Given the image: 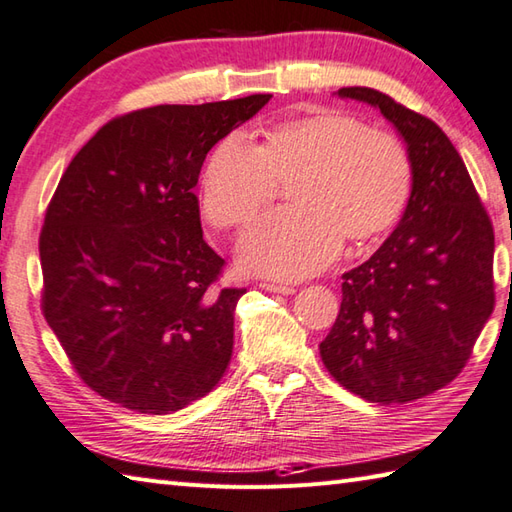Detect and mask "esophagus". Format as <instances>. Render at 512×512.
Masks as SVG:
<instances>
[{
  "mask_svg": "<svg viewBox=\"0 0 512 512\" xmlns=\"http://www.w3.org/2000/svg\"><path fill=\"white\" fill-rule=\"evenodd\" d=\"M259 288L268 292H277V295H295V286H288V284H270V281H264V284H259Z\"/></svg>",
  "mask_w": 512,
  "mask_h": 512,
  "instance_id": "esophagus-1",
  "label": "esophagus"
}]
</instances>
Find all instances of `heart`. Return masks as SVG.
<instances>
[{"mask_svg": "<svg viewBox=\"0 0 512 512\" xmlns=\"http://www.w3.org/2000/svg\"><path fill=\"white\" fill-rule=\"evenodd\" d=\"M288 184L292 206L262 217L239 239L250 275L301 279L339 255L343 239L365 244L405 213L413 167L394 136L354 116L319 112L270 127L262 145L233 132L213 147L202 173V209L220 228L246 226Z\"/></svg>", "mask_w": 512, "mask_h": 512, "instance_id": "heart-1", "label": "heart"}]
</instances>
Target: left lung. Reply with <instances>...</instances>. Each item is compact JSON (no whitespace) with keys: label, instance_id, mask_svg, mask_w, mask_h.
Returning a JSON list of instances; mask_svg holds the SVG:
<instances>
[{"label":"left lung","instance_id":"8db88e82","mask_svg":"<svg viewBox=\"0 0 512 512\" xmlns=\"http://www.w3.org/2000/svg\"><path fill=\"white\" fill-rule=\"evenodd\" d=\"M336 94L376 107L396 127L413 189L394 233L343 275L341 312L319 345L321 361L356 396L409 402L462 372L491 317L493 224L436 123L372 88Z\"/></svg>","mask_w":512,"mask_h":512}]
</instances>
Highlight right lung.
<instances>
[{
    "instance_id": "right-lung-1",
    "label": "right lung",
    "mask_w": 512,
    "mask_h": 512,
    "mask_svg": "<svg viewBox=\"0 0 512 512\" xmlns=\"http://www.w3.org/2000/svg\"><path fill=\"white\" fill-rule=\"evenodd\" d=\"M270 99L125 114L65 169L39 237L43 317L99 396L162 416L224 376L246 290L213 286L224 259L193 187L206 154Z\"/></svg>"
}]
</instances>
